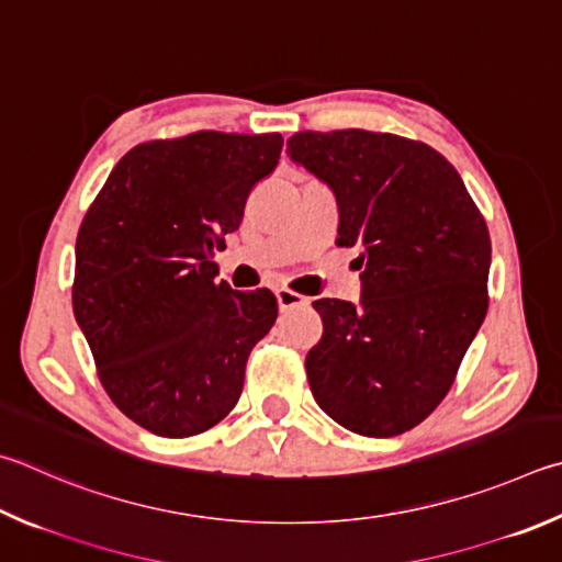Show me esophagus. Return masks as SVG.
<instances>
[{
	"label": "esophagus",
	"instance_id": "34e87169",
	"mask_svg": "<svg viewBox=\"0 0 562 562\" xmlns=\"http://www.w3.org/2000/svg\"><path fill=\"white\" fill-rule=\"evenodd\" d=\"M278 304H280V310H292V307H307L310 304V297H304V294H300V292H294V290H290V288H280L278 292Z\"/></svg>",
	"mask_w": 562,
	"mask_h": 562
}]
</instances>
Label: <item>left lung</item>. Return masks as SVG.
Instances as JSON below:
<instances>
[{
  "label": "left lung",
  "mask_w": 562,
  "mask_h": 562,
  "mask_svg": "<svg viewBox=\"0 0 562 562\" xmlns=\"http://www.w3.org/2000/svg\"><path fill=\"white\" fill-rule=\"evenodd\" d=\"M290 157L339 201V246L359 248L363 297L316 300L304 361L314 401L346 430H413L450 393L488 307L492 238L440 151L391 132H294Z\"/></svg>",
  "instance_id": "obj_1"
}]
</instances>
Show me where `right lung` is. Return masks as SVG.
I'll list each match as a JSON object with an SVG mask.
<instances>
[{
	"label": "right lung",
	"instance_id": "1",
	"mask_svg": "<svg viewBox=\"0 0 562 562\" xmlns=\"http://www.w3.org/2000/svg\"><path fill=\"white\" fill-rule=\"evenodd\" d=\"M282 135L201 130L132 147L76 238L74 314L98 379L159 437L206 432L236 407L246 363L278 319L270 290L216 282V252Z\"/></svg>",
	"mask_w": 562,
	"mask_h": 562
}]
</instances>
